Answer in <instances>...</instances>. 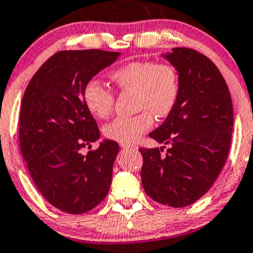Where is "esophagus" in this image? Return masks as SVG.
<instances>
[{"mask_svg":"<svg viewBox=\"0 0 253 253\" xmlns=\"http://www.w3.org/2000/svg\"><path fill=\"white\" fill-rule=\"evenodd\" d=\"M119 144H121L122 148H124V149L134 148V144H131V143H119Z\"/></svg>","mask_w":253,"mask_h":253,"instance_id":"1","label":"esophagus"}]
</instances>
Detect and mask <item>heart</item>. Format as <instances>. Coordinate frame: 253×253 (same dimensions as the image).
I'll return each instance as SVG.
<instances>
[{
    "mask_svg": "<svg viewBox=\"0 0 253 253\" xmlns=\"http://www.w3.org/2000/svg\"><path fill=\"white\" fill-rule=\"evenodd\" d=\"M111 80L118 89L134 92L135 109L141 110L134 116L118 117L105 126V136L119 143L135 142L153 126V115L167 117L179 98V74L174 65L167 62H130L113 70ZM84 103L93 116L106 118L112 112L115 94L93 79L84 88Z\"/></svg>",
    "mask_w": 253,
    "mask_h": 253,
    "instance_id": "heart-1",
    "label": "heart"
}]
</instances>
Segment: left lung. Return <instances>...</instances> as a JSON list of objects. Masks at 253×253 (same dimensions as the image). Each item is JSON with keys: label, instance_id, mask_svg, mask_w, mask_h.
Here are the masks:
<instances>
[{"label": "left lung", "instance_id": "1", "mask_svg": "<svg viewBox=\"0 0 253 253\" xmlns=\"http://www.w3.org/2000/svg\"><path fill=\"white\" fill-rule=\"evenodd\" d=\"M163 56L179 74V98L166 121L149 134L169 144L166 154L163 148H140L141 180L150 198L181 208L200 200L223 169L233 104L222 74L207 56L188 47Z\"/></svg>", "mask_w": 253, "mask_h": 253}]
</instances>
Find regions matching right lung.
Masks as SVG:
<instances>
[{
    "label": "right lung",
    "instance_id": "obj_1",
    "mask_svg": "<svg viewBox=\"0 0 253 253\" xmlns=\"http://www.w3.org/2000/svg\"><path fill=\"white\" fill-rule=\"evenodd\" d=\"M118 57L119 52L98 49L59 51L37 70L22 96V157L39 192L67 214L92 211L111 185L117 142L104 140L98 149L81 153L100 137L84 88Z\"/></svg>",
    "mask_w": 253,
    "mask_h": 253
}]
</instances>
